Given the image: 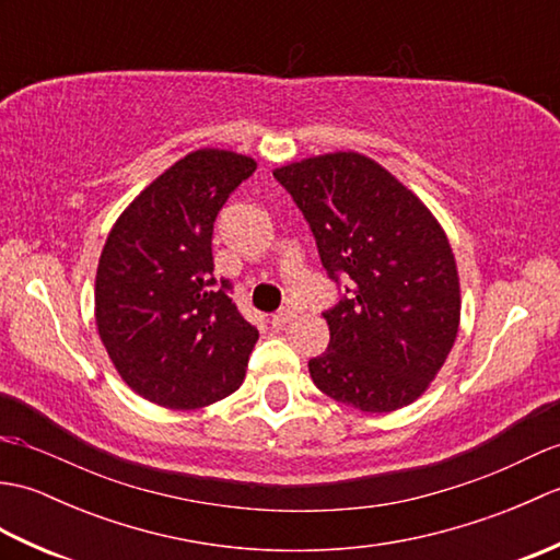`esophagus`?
I'll return each instance as SVG.
<instances>
[{"label": "esophagus", "mask_w": 560, "mask_h": 560, "mask_svg": "<svg viewBox=\"0 0 560 560\" xmlns=\"http://www.w3.org/2000/svg\"><path fill=\"white\" fill-rule=\"evenodd\" d=\"M293 317H295V311H293V307H283V311H279L277 315L271 317V327H277V329L287 327Z\"/></svg>", "instance_id": "1"}]
</instances>
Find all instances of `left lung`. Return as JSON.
I'll return each mask as SVG.
<instances>
[{
	"label": "left lung",
	"mask_w": 560,
	"mask_h": 560,
	"mask_svg": "<svg viewBox=\"0 0 560 560\" xmlns=\"http://www.w3.org/2000/svg\"><path fill=\"white\" fill-rule=\"evenodd\" d=\"M315 235L347 295L325 313L329 347L311 359L327 397L365 413L419 399L459 329V273L443 225L423 201L355 151L311 156L273 171Z\"/></svg>",
	"instance_id": "left-lung-1"
}]
</instances>
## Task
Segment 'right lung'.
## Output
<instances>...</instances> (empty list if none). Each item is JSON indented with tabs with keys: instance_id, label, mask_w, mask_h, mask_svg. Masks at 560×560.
<instances>
[{
	"instance_id": "obj_1",
	"label": "right lung",
	"mask_w": 560,
	"mask_h": 560,
	"mask_svg": "<svg viewBox=\"0 0 560 560\" xmlns=\"http://www.w3.org/2000/svg\"><path fill=\"white\" fill-rule=\"evenodd\" d=\"M255 159L197 149L141 189L108 233L96 327L115 371L165 409H201L243 385L259 331L213 279L211 235Z\"/></svg>"
}]
</instances>
